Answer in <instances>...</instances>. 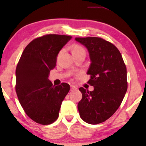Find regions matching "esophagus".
Here are the masks:
<instances>
[{"mask_svg": "<svg viewBox=\"0 0 146 146\" xmlns=\"http://www.w3.org/2000/svg\"><path fill=\"white\" fill-rule=\"evenodd\" d=\"M77 90L76 87L73 85H70V91H74V90Z\"/></svg>", "mask_w": 146, "mask_h": 146, "instance_id": "esophagus-1", "label": "esophagus"}]
</instances>
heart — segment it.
<instances>
[{"label":"heart","instance_id":"b5f03b06","mask_svg":"<svg viewBox=\"0 0 146 146\" xmlns=\"http://www.w3.org/2000/svg\"><path fill=\"white\" fill-rule=\"evenodd\" d=\"M72 54H74L76 52H80V51H85V50L83 47H82L81 46L75 44L73 46L72 49Z\"/></svg>","mask_w":146,"mask_h":146}]
</instances>
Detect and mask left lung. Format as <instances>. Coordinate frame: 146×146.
Masks as SVG:
<instances>
[{
    "mask_svg": "<svg viewBox=\"0 0 146 146\" xmlns=\"http://www.w3.org/2000/svg\"><path fill=\"white\" fill-rule=\"evenodd\" d=\"M89 52L91 64L88 83L94 88L81 87L82 98L78 104L80 116L90 124L110 118L118 109L127 89V70L119 50L112 43L98 37L76 38Z\"/></svg>",
    "mask_w": 146,
    "mask_h": 146,
    "instance_id": "1",
    "label": "left lung"
}]
</instances>
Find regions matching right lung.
<instances>
[{"mask_svg":"<svg viewBox=\"0 0 146 146\" xmlns=\"http://www.w3.org/2000/svg\"><path fill=\"white\" fill-rule=\"evenodd\" d=\"M72 36L46 35L32 40L24 50L16 68V92L27 115L35 122L48 125L56 120L62 102L70 90L62 82L54 86L48 78L56 66L58 54Z\"/></svg>","mask_w":146,"mask_h":146,"instance_id":"add662e5","label":"right lung"}]
</instances>
